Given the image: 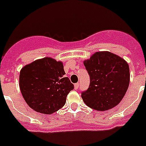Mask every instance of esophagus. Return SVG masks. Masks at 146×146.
Here are the masks:
<instances>
[{
    "label": "esophagus",
    "mask_w": 146,
    "mask_h": 146,
    "mask_svg": "<svg viewBox=\"0 0 146 146\" xmlns=\"http://www.w3.org/2000/svg\"><path fill=\"white\" fill-rule=\"evenodd\" d=\"M79 86H80V83H76L74 84V89L77 90L79 88Z\"/></svg>",
    "instance_id": "1"
}]
</instances>
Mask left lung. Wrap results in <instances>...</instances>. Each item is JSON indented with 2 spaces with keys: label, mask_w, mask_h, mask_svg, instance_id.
<instances>
[{
  "label": "left lung",
  "mask_w": 146,
  "mask_h": 146,
  "mask_svg": "<svg viewBox=\"0 0 146 146\" xmlns=\"http://www.w3.org/2000/svg\"><path fill=\"white\" fill-rule=\"evenodd\" d=\"M90 76V85L82 92L85 104L97 111H106L118 105L129 84L126 61L109 51L96 52L84 61Z\"/></svg>",
  "instance_id": "1"
}]
</instances>
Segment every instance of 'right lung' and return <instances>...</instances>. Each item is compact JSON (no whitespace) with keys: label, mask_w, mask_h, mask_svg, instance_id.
Listing matches in <instances>:
<instances>
[{"label":"right lung","mask_w":146,"mask_h":146,"mask_svg":"<svg viewBox=\"0 0 146 146\" xmlns=\"http://www.w3.org/2000/svg\"><path fill=\"white\" fill-rule=\"evenodd\" d=\"M61 61L49 57L37 59L20 71L19 88L24 99L31 109L51 114L66 104V96L74 89Z\"/></svg>","instance_id":"1"}]
</instances>
